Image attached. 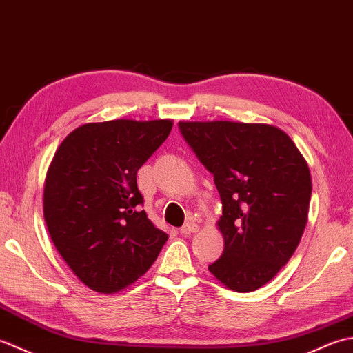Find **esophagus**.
I'll use <instances>...</instances> for the list:
<instances>
[{
  "label": "esophagus",
  "mask_w": 353,
  "mask_h": 353,
  "mask_svg": "<svg viewBox=\"0 0 353 353\" xmlns=\"http://www.w3.org/2000/svg\"><path fill=\"white\" fill-rule=\"evenodd\" d=\"M199 224L194 223V221H188L186 224H183V226L181 228V234L185 235V236H190L191 234H196V232H199Z\"/></svg>",
  "instance_id": "34e87169"
}]
</instances>
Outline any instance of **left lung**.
I'll return each mask as SVG.
<instances>
[{"label":"left lung","mask_w":353,"mask_h":353,"mask_svg":"<svg viewBox=\"0 0 353 353\" xmlns=\"http://www.w3.org/2000/svg\"><path fill=\"white\" fill-rule=\"evenodd\" d=\"M185 141L214 174L224 250L209 265L224 287L249 292L270 282L296 252L308 221V163L279 127L181 121Z\"/></svg>","instance_id":"obj_1"}]
</instances>
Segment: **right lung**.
Returning <instances> with one entry per match:
<instances>
[{
	"label": "right lung",
	"instance_id": "obj_1",
	"mask_svg": "<svg viewBox=\"0 0 353 353\" xmlns=\"http://www.w3.org/2000/svg\"><path fill=\"white\" fill-rule=\"evenodd\" d=\"M171 129L172 119L88 123L56 150L43 219L59 254L97 292L114 294L137 282L167 243L141 208L137 172Z\"/></svg>",
	"mask_w": 353,
	"mask_h": 353
}]
</instances>
